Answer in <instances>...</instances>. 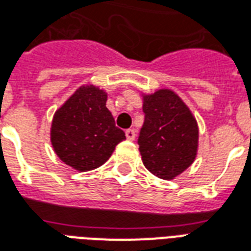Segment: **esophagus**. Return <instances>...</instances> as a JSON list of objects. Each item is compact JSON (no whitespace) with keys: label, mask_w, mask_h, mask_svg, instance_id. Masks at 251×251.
<instances>
[{"label":"esophagus","mask_w":251,"mask_h":251,"mask_svg":"<svg viewBox=\"0 0 251 251\" xmlns=\"http://www.w3.org/2000/svg\"><path fill=\"white\" fill-rule=\"evenodd\" d=\"M126 134V138L129 141H133L135 138V130L134 129H127V130L125 131Z\"/></svg>","instance_id":"obj_1"}]
</instances>
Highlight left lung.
Wrapping results in <instances>:
<instances>
[{
	"instance_id": "1",
	"label": "left lung",
	"mask_w": 251,
	"mask_h": 251,
	"mask_svg": "<svg viewBox=\"0 0 251 251\" xmlns=\"http://www.w3.org/2000/svg\"><path fill=\"white\" fill-rule=\"evenodd\" d=\"M145 122L138 145L145 168L155 177L174 179L196 159L198 125L186 103L170 89L142 94Z\"/></svg>"
}]
</instances>
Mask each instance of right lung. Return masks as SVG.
I'll return each instance as SVG.
<instances>
[{
  "label": "right lung",
  "mask_w": 251,
  "mask_h": 251,
  "mask_svg": "<svg viewBox=\"0 0 251 251\" xmlns=\"http://www.w3.org/2000/svg\"><path fill=\"white\" fill-rule=\"evenodd\" d=\"M107 93L79 86L54 113L50 141L58 158L78 172L100 168L126 138L106 107Z\"/></svg>",
  "instance_id": "1"
}]
</instances>
